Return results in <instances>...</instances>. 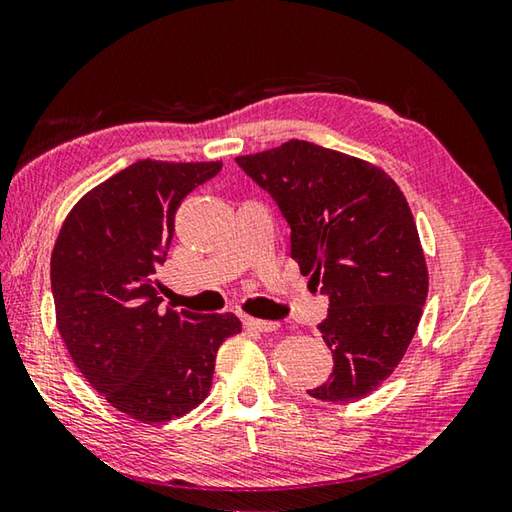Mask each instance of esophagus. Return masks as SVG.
I'll list each match as a JSON object with an SVG mask.
<instances>
[{"instance_id":"obj_1","label":"esophagus","mask_w":512,"mask_h":512,"mask_svg":"<svg viewBox=\"0 0 512 512\" xmlns=\"http://www.w3.org/2000/svg\"><path fill=\"white\" fill-rule=\"evenodd\" d=\"M244 322L246 329H253V331H259V333H271V331H277L280 329V322H271V320H257V318H246L241 320Z\"/></svg>"}]
</instances>
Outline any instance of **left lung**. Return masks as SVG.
<instances>
[{
    "mask_svg": "<svg viewBox=\"0 0 512 512\" xmlns=\"http://www.w3.org/2000/svg\"><path fill=\"white\" fill-rule=\"evenodd\" d=\"M291 228V257L329 297L318 329L333 353L327 383L306 389L353 403L403 360L427 297V266L412 210L380 167L336 150L288 141L237 156Z\"/></svg>",
    "mask_w": 512,
    "mask_h": 512,
    "instance_id": "obj_1",
    "label": "left lung"
}]
</instances>
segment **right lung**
<instances>
[{"mask_svg": "<svg viewBox=\"0 0 512 512\" xmlns=\"http://www.w3.org/2000/svg\"><path fill=\"white\" fill-rule=\"evenodd\" d=\"M219 170L221 161H136L87 192L55 241L51 291L71 360L141 423L194 410L212 387L221 342L241 331L232 313H163L154 282L181 201Z\"/></svg>", "mask_w": 512, "mask_h": 512, "instance_id": "right-lung-1", "label": "right lung"}]
</instances>
